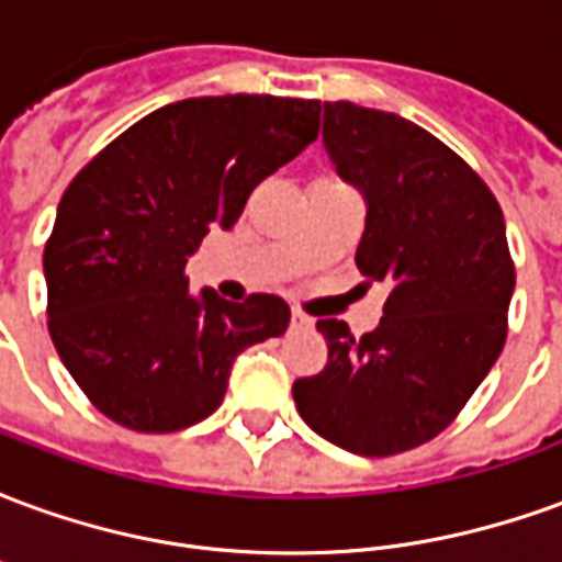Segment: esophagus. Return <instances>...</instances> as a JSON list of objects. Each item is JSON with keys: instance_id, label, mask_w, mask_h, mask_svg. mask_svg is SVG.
Segmentation results:
<instances>
[{"instance_id": "34e87169", "label": "esophagus", "mask_w": 562, "mask_h": 562, "mask_svg": "<svg viewBox=\"0 0 562 562\" xmlns=\"http://www.w3.org/2000/svg\"><path fill=\"white\" fill-rule=\"evenodd\" d=\"M310 325H313V318L301 310H292V328H310Z\"/></svg>"}]
</instances>
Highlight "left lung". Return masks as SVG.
Returning a JSON list of instances; mask_svg holds the SVG:
<instances>
[{"label":"left lung","instance_id":"8db88e82","mask_svg":"<svg viewBox=\"0 0 562 562\" xmlns=\"http://www.w3.org/2000/svg\"><path fill=\"white\" fill-rule=\"evenodd\" d=\"M322 138L364 195L355 265L389 285V301L364 337L318 318L328 364L292 394L328 442L389 458L442 434L503 352L515 292L506 222L482 177L403 116L325 102Z\"/></svg>","mask_w":562,"mask_h":562}]
</instances>
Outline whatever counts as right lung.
I'll use <instances>...</instances> for the list:
<instances>
[{"label":"right lung","instance_id":"right-lung-1","mask_svg":"<svg viewBox=\"0 0 562 562\" xmlns=\"http://www.w3.org/2000/svg\"><path fill=\"white\" fill-rule=\"evenodd\" d=\"M316 99L204 95L153 111L68 183L44 246L47 330L90 403L138 434L220 409L237 355L289 328V304L189 292L186 261L232 228L265 177L318 135Z\"/></svg>","mask_w":562,"mask_h":562}]
</instances>
